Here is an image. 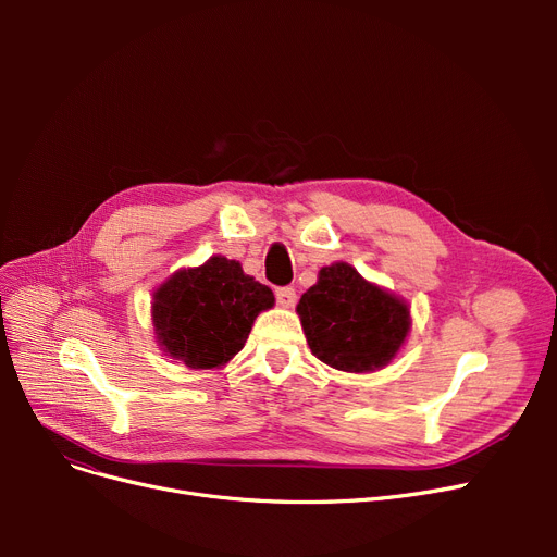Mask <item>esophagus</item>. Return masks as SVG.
Returning a JSON list of instances; mask_svg holds the SVG:
<instances>
[{
    "mask_svg": "<svg viewBox=\"0 0 557 557\" xmlns=\"http://www.w3.org/2000/svg\"><path fill=\"white\" fill-rule=\"evenodd\" d=\"M275 298H277V305L280 307H284V309H290L296 305V300H298V296H296V288H290V286H282V288H277L275 290Z\"/></svg>",
    "mask_w": 557,
    "mask_h": 557,
    "instance_id": "34e87169",
    "label": "esophagus"
}]
</instances>
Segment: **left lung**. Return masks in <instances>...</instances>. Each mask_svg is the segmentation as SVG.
Returning a JSON list of instances; mask_svg holds the SVG:
<instances>
[{"mask_svg": "<svg viewBox=\"0 0 557 557\" xmlns=\"http://www.w3.org/2000/svg\"><path fill=\"white\" fill-rule=\"evenodd\" d=\"M311 355L343 372L386 368L411 332V307L347 261L318 273L296 307Z\"/></svg>", "mask_w": 557, "mask_h": 557, "instance_id": "1", "label": "left lung"}]
</instances>
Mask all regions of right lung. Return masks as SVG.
<instances>
[{
	"label": "right lung",
	"mask_w": 557,
	"mask_h": 557,
	"mask_svg": "<svg viewBox=\"0 0 557 557\" xmlns=\"http://www.w3.org/2000/svg\"><path fill=\"white\" fill-rule=\"evenodd\" d=\"M275 305L273 290L237 259L214 255L171 273L156 290L151 323L162 352L191 370H212L242 352L255 318Z\"/></svg>",
	"instance_id": "add662e5"
}]
</instances>
